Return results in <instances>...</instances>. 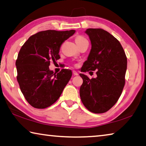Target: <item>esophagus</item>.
Here are the masks:
<instances>
[{
  "mask_svg": "<svg viewBox=\"0 0 146 146\" xmlns=\"http://www.w3.org/2000/svg\"><path fill=\"white\" fill-rule=\"evenodd\" d=\"M73 73L74 75H78V73L75 71H73Z\"/></svg>",
  "mask_w": 146,
  "mask_h": 146,
  "instance_id": "1",
  "label": "esophagus"
}]
</instances>
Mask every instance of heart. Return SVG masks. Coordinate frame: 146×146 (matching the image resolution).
Returning a JSON list of instances; mask_svg holds the SVG:
<instances>
[{
    "label": "heart",
    "mask_w": 146,
    "mask_h": 146,
    "mask_svg": "<svg viewBox=\"0 0 146 146\" xmlns=\"http://www.w3.org/2000/svg\"><path fill=\"white\" fill-rule=\"evenodd\" d=\"M85 40H88L82 36H77L75 38V42H76V44H78V43L81 42H83V41H85Z\"/></svg>",
    "instance_id": "b5f03b06"
}]
</instances>
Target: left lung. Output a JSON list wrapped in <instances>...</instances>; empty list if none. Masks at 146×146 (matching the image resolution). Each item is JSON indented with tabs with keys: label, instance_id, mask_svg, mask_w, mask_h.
<instances>
[{
	"label": "left lung",
	"instance_id": "8db88e82",
	"mask_svg": "<svg viewBox=\"0 0 146 146\" xmlns=\"http://www.w3.org/2000/svg\"><path fill=\"white\" fill-rule=\"evenodd\" d=\"M85 32L91 40V49L81 71L97 70V76L90 79L80 73L83 79L80 96L90 111L103 113L117 103L122 94L127 57L120 42L109 32L100 28H89Z\"/></svg>",
	"mask_w": 146,
	"mask_h": 146
}]
</instances>
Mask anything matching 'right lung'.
Wrapping results in <instances>:
<instances>
[{
	"label": "right lung",
	"instance_id": "obj_1",
	"mask_svg": "<svg viewBox=\"0 0 146 146\" xmlns=\"http://www.w3.org/2000/svg\"><path fill=\"white\" fill-rule=\"evenodd\" d=\"M75 30L42 31L29 37L19 51L16 60L17 79L24 98L31 106L44 109L60 97L72 75L68 69L58 73L49 70L50 62L60 58L59 51Z\"/></svg>",
	"mask_w": 146,
	"mask_h": 146
}]
</instances>
